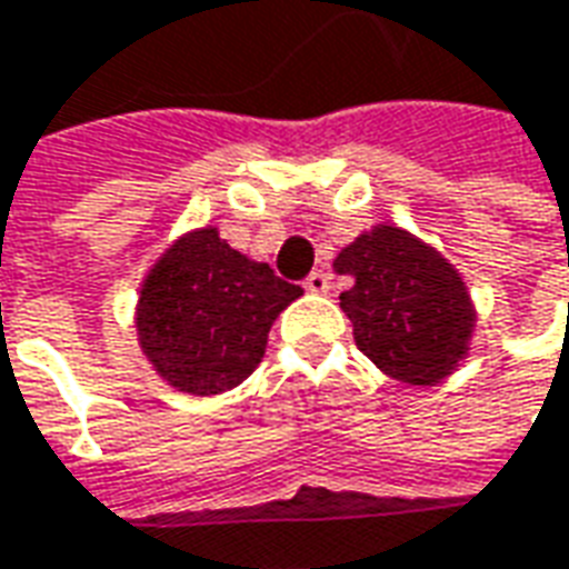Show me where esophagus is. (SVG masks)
I'll return each instance as SVG.
<instances>
[{
    "label": "esophagus",
    "mask_w": 569,
    "mask_h": 569,
    "mask_svg": "<svg viewBox=\"0 0 569 569\" xmlns=\"http://www.w3.org/2000/svg\"><path fill=\"white\" fill-rule=\"evenodd\" d=\"M305 289L308 292H327L330 289V273L327 270H311L308 280H305Z\"/></svg>",
    "instance_id": "obj_1"
}]
</instances>
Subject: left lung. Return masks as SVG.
Masks as SVG:
<instances>
[{
    "label": "left lung",
    "mask_w": 569,
    "mask_h": 569,
    "mask_svg": "<svg viewBox=\"0 0 569 569\" xmlns=\"http://www.w3.org/2000/svg\"><path fill=\"white\" fill-rule=\"evenodd\" d=\"M351 277L339 308L382 373L411 386L442 382L467 358L477 311L461 273L401 227L377 223L333 261Z\"/></svg>",
    "instance_id": "8db88e82"
}]
</instances>
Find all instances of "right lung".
I'll list each match as a JSON object with an SVG mask.
<instances>
[{
	"instance_id": "add662e5",
	"label": "right lung",
	"mask_w": 569,
	"mask_h": 569,
	"mask_svg": "<svg viewBox=\"0 0 569 569\" xmlns=\"http://www.w3.org/2000/svg\"><path fill=\"white\" fill-rule=\"evenodd\" d=\"M299 296L301 286L202 227L180 236L142 280L139 349L177 392L220 396L252 377L273 320Z\"/></svg>"
}]
</instances>
